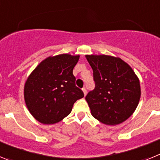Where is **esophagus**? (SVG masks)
Returning <instances> with one entry per match:
<instances>
[{"instance_id": "34e87169", "label": "esophagus", "mask_w": 160, "mask_h": 160, "mask_svg": "<svg viewBox=\"0 0 160 160\" xmlns=\"http://www.w3.org/2000/svg\"><path fill=\"white\" fill-rule=\"evenodd\" d=\"M82 91H83V93H84V95H86L87 93V88H86L85 87L82 88Z\"/></svg>"}]
</instances>
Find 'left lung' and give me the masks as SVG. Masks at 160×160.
<instances>
[{"instance_id":"left-lung-1","label":"left lung","mask_w":160,"mask_h":160,"mask_svg":"<svg viewBox=\"0 0 160 160\" xmlns=\"http://www.w3.org/2000/svg\"><path fill=\"white\" fill-rule=\"evenodd\" d=\"M95 87L86 100L93 116L102 123L116 125L128 119L140 98L139 81L128 64L107 55H87Z\"/></svg>"}]
</instances>
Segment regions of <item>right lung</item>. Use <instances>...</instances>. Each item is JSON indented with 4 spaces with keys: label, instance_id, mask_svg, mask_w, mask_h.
Returning a JSON list of instances; mask_svg holds the SVG:
<instances>
[{
    "label": "right lung",
    "instance_id": "obj_1",
    "mask_svg": "<svg viewBox=\"0 0 160 160\" xmlns=\"http://www.w3.org/2000/svg\"><path fill=\"white\" fill-rule=\"evenodd\" d=\"M79 56L49 57L36 67L25 82L24 96L29 112L44 124H53L70 114L73 103L84 97L76 87L73 67Z\"/></svg>",
    "mask_w": 160,
    "mask_h": 160
}]
</instances>
